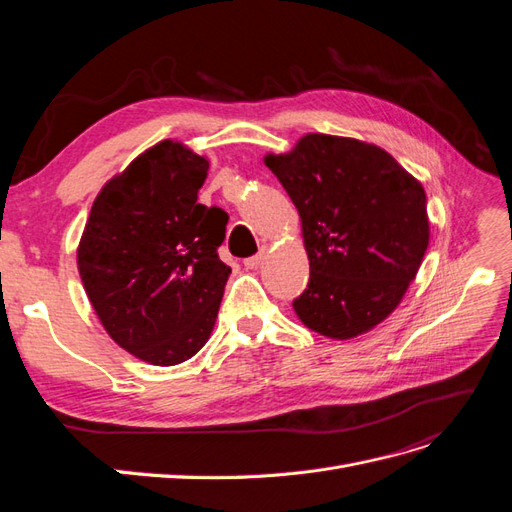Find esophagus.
Returning a JSON list of instances; mask_svg holds the SVG:
<instances>
[{
  "label": "esophagus",
  "mask_w": 512,
  "mask_h": 512,
  "mask_svg": "<svg viewBox=\"0 0 512 512\" xmlns=\"http://www.w3.org/2000/svg\"><path fill=\"white\" fill-rule=\"evenodd\" d=\"M265 254H267L265 250H260L258 254L250 256V258H245V260H243V265H245V269H256V267L260 265V262H262V260H265Z\"/></svg>",
  "instance_id": "1"
}]
</instances>
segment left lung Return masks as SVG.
I'll list each match as a JSON object with an SVG mask.
<instances>
[{"label":"left lung","instance_id":"left-lung-1","mask_svg":"<svg viewBox=\"0 0 512 512\" xmlns=\"http://www.w3.org/2000/svg\"><path fill=\"white\" fill-rule=\"evenodd\" d=\"M265 164L303 224L309 282L294 312L331 339L374 329L399 305L427 252L423 185L384 149L329 134H307Z\"/></svg>","mask_w":512,"mask_h":512}]
</instances>
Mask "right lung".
Masks as SVG:
<instances>
[{
  "label": "right lung",
  "mask_w": 512,
  "mask_h": 512,
  "mask_svg": "<svg viewBox=\"0 0 512 512\" xmlns=\"http://www.w3.org/2000/svg\"><path fill=\"white\" fill-rule=\"evenodd\" d=\"M209 162L162 141L108 181L79 245V273L115 342L153 365L207 344L230 267L218 256L228 215L198 203Z\"/></svg>",
  "instance_id": "right-lung-1"
}]
</instances>
